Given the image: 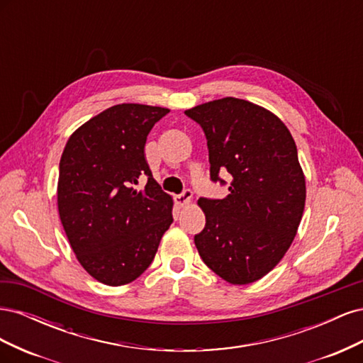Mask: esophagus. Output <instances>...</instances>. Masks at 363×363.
Here are the masks:
<instances>
[{"mask_svg":"<svg viewBox=\"0 0 363 363\" xmlns=\"http://www.w3.org/2000/svg\"><path fill=\"white\" fill-rule=\"evenodd\" d=\"M191 200H192V191L186 189L182 195H177L175 196V203H177L180 207H186L191 204Z\"/></svg>","mask_w":363,"mask_h":363,"instance_id":"esophagus-1","label":"esophagus"}]
</instances>
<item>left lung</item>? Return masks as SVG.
<instances>
[{
	"label": "left lung",
	"instance_id": "8db88e82",
	"mask_svg": "<svg viewBox=\"0 0 363 363\" xmlns=\"http://www.w3.org/2000/svg\"><path fill=\"white\" fill-rule=\"evenodd\" d=\"M184 113L204 130L211 179L219 180V172L233 177L225 199L199 200L206 227L195 247L225 281H257L286 255L304 212L306 177L295 140L277 115L233 96Z\"/></svg>",
	"mask_w": 363,
	"mask_h": 363
}]
</instances>
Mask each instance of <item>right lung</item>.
Wrapping results in <instances>:
<instances>
[{
  "label": "right lung",
  "instance_id": "right-lung-1",
  "mask_svg": "<svg viewBox=\"0 0 363 363\" xmlns=\"http://www.w3.org/2000/svg\"><path fill=\"white\" fill-rule=\"evenodd\" d=\"M169 108L124 103L95 115L69 136L60 157L57 208L86 272L107 286L136 280L172 223V196L152 179L147 136ZM147 178L144 190L138 180Z\"/></svg>",
  "mask_w": 363,
  "mask_h": 363
}]
</instances>
